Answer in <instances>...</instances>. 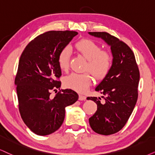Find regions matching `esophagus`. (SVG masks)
<instances>
[{
	"label": "esophagus",
	"instance_id": "34e87169",
	"mask_svg": "<svg viewBox=\"0 0 155 155\" xmlns=\"http://www.w3.org/2000/svg\"><path fill=\"white\" fill-rule=\"evenodd\" d=\"M86 99H87V97H86L85 96H84V95H79V99L80 101H84V100H86Z\"/></svg>",
	"mask_w": 155,
	"mask_h": 155
}]
</instances>
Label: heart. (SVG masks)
<instances>
[{
    "label": "heart",
    "instance_id": "1",
    "mask_svg": "<svg viewBox=\"0 0 155 155\" xmlns=\"http://www.w3.org/2000/svg\"><path fill=\"white\" fill-rule=\"evenodd\" d=\"M76 49L87 59L86 70H89L97 79H102L108 74L112 65V58L109 53L101 51V47L89 39H83L75 44ZM70 50L68 47L62 48L58 55V66L62 71L68 69ZM64 87L80 93L85 92L91 86L92 78L89 73H72L64 77Z\"/></svg>",
    "mask_w": 155,
    "mask_h": 155
}]
</instances>
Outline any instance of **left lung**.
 <instances>
[{
    "label": "left lung",
    "instance_id": "8db88e82",
    "mask_svg": "<svg viewBox=\"0 0 155 155\" xmlns=\"http://www.w3.org/2000/svg\"><path fill=\"white\" fill-rule=\"evenodd\" d=\"M88 34L110 46L113 57L108 74L95 88L104 96L105 101L101 102L100 97H87L97 104L89 124L98 134H113L124 127L136 105L140 71L132 51L125 43L106 32Z\"/></svg>",
    "mask_w": 155,
    "mask_h": 155
}]
</instances>
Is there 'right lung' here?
<instances>
[{
    "mask_svg": "<svg viewBox=\"0 0 155 155\" xmlns=\"http://www.w3.org/2000/svg\"><path fill=\"white\" fill-rule=\"evenodd\" d=\"M76 31H48L31 41L21 54L15 84L21 118L37 135L52 134L60 128L65 109L79 99L71 89H61L54 98L51 90L60 89L61 76L58 55L73 38Z\"/></svg>",
    "mask_w": 155,
    "mask_h": 155,
    "instance_id": "add662e5",
    "label": "right lung"
}]
</instances>
